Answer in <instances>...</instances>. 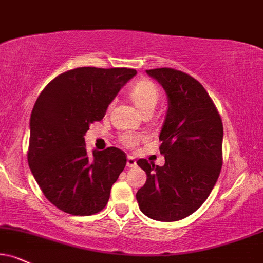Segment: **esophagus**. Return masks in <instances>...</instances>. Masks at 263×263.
I'll return each mask as SVG.
<instances>
[{"label": "esophagus", "instance_id": "1", "mask_svg": "<svg viewBox=\"0 0 263 263\" xmlns=\"http://www.w3.org/2000/svg\"><path fill=\"white\" fill-rule=\"evenodd\" d=\"M126 166H128L129 168L137 167V161H135V158L133 156H128V160H126Z\"/></svg>", "mask_w": 263, "mask_h": 263}]
</instances>
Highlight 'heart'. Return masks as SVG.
Returning <instances> with one entry per match:
<instances>
[{
  "mask_svg": "<svg viewBox=\"0 0 263 263\" xmlns=\"http://www.w3.org/2000/svg\"><path fill=\"white\" fill-rule=\"evenodd\" d=\"M129 95L142 112L154 111L158 102V99H160V92H158L157 86L150 80H140V82L135 83L129 90ZM121 140L126 146L133 147L138 144L140 137L132 134V133H125V134L122 135Z\"/></svg>",
  "mask_w": 263,
  "mask_h": 263,
  "instance_id": "heart-1",
  "label": "heart"
}]
</instances>
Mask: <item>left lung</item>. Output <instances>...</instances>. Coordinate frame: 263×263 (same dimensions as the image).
<instances>
[{"mask_svg": "<svg viewBox=\"0 0 263 263\" xmlns=\"http://www.w3.org/2000/svg\"><path fill=\"white\" fill-rule=\"evenodd\" d=\"M168 97L160 133L164 164L140 158L146 183L137 193L141 212L155 221L174 222L205 202L222 168L223 124L215 103L189 74L172 68L146 70Z\"/></svg>", "mask_w": 263, "mask_h": 263, "instance_id": "1", "label": "left lung"}]
</instances>
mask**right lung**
<instances>
[{
  "mask_svg": "<svg viewBox=\"0 0 263 263\" xmlns=\"http://www.w3.org/2000/svg\"><path fill=\"white\" fill-rule=\"evenodd\" d=\"M135 74L130 68H76L54 78L37 97L28 163L46 199L63 212L95 215L108 202L126 156L117 147L89 155L84 135Z\"/></svg>",
  "mask_w": 263,
  "mask_h": 263,
  "instance_id": "add662e5",
  "label": "right lung"
}]
</instances>
